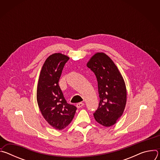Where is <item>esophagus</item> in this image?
<instances>
[{
  "mask_svg": "<svg viewBox=\"0 0 160 160\" xmlns=\"http://www.w3.org/2000/svg\"><path fill=\"white\" fill-rule=\"evenodd\" d=\"M84 106V103L83 102H78L77 104V107L78 108H82V106Z\"/></svg>",
  "mask_w": 160,
  "mask_h": 160,
  "instance_id": "1",
  "label": "esophagus"
}]
</instances>
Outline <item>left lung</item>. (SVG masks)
Masks as SVG:
<instances>
[{
  "label": "left lung",
  "mask_w": 160,
  "mask_h": 160,
  "mask_svg": "<svg viewBox=\"0 0 160 160\" xmlns=\"http://www.w3.org/2000/svg\"><path fill=\"white\" fill-rule=\"evenodd\" d=\"M88 68L96 76L99 104L94 113L97 122L104 127L117 123L124 111L127 102L126 86L118 68L103 52H98L90 59Z\"/></svg>",
  "instance_id": "left-lung-1"
}]
</instances>
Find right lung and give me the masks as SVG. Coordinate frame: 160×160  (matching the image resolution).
Wrapping results in <instances>:
<instances>
[{
    "instance_id": "1",
    "label": "right lung",
    "mask_w": 160,
    "mask_h": 160,
    "mask_svg": "<svg viewBox=\"0 0 160 160\" xmlns=\"http://www.w3.org/2000/svg\"><path fill=\"white\" fill-rule=\"evenodd\" d=\"M69 59L61 53L49 56L42 68L37 90L42 116L51 126L59 130L72 122L77 110L75 106L67 103L59 85L64 66Z\"/></svg>"
}]
</instances>
